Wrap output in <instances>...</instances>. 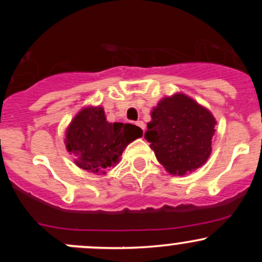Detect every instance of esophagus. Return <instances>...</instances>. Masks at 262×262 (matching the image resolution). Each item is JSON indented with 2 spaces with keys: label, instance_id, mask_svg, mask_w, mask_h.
Segmentation results:
<instances>
[{
  "label": "esophagus",
  "instance_id": "esophagus-1",
  "mask_svg": "<svg viewBox=\"0 0 262 262\" xmlns=\"http://www.w3.org/2000/svg\"><path fill=\"white\" fill-rule=\"evenodd\" d=\"M137 125H138L139 126V128H141L142 129V130H143L144 132V129H146V124H144L143 123V121H142V120H138V121H137Z\"/></svg>",
  "mask_w": 262,
  "mask_h": 262
}]
</instances>
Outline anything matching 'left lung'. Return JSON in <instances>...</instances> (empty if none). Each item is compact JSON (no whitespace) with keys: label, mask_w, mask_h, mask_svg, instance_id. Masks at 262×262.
Here are the masks:
<instances>
[{"label":"left lung","mask_w":262,"mask_h":262,"mask_svg":"<svg viewBox=\"0 0 262 262\" xmlns=\"http://www.w3.org/2000/svg\"><path fill=\"white\" fill-rule=\"evenodd\" d=\"M150 116L144 137L168 172L185 175L207 162L216 124L209 110L178 94L161 100Z\"/></svg>","instance_id":"left-lung-1"}]
</instances>
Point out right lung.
I'll return each instance as SVG.
<instances>
[{"mask_svg":"<svg viewBox=\"0 0 262 262\" xmlns=\"http://www.w3.org/2000/svg\"><path fill=\"white\" fill-rule=\"evenodd\" d=\"M143 132L133 124L109 123L101 106L81 110L66 133V147L73 153L80 168L105 173L116 165L124 148Z\"/></svg>","mask_w":262,"mask_h":262,"instance_id":"right-lung-1","label":"right lung"}]
</instances>
